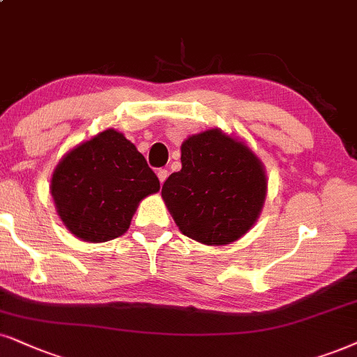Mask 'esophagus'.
<instances>
[{"label": "esophagus", "instance_id": "1", "mask_svg": "<svg viewBox=\"0 0 357 357\" xmlns=\"http://www.w3.org/2000/svg\"><path fill=\"white\" fill-rule=\"evenodd\" d=\"M156 174H158V179H160V183L163 184L166 181V178H168V169L160 168V169L156 171Z\"/></svg>", "mask_w": 357, "mask_h": 357}]
</instances>
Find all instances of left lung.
Instances as JSON below:
<instances>
[{
    "instance_id": "1",
    "label": "left lung",
    "mask_w": 357,
    "mask_h": 357,
    "mask_svg": "<svg viewBox=\"0 0 357 357\" xmlns=\"http://www.w3.org/2000/svg\"><path fill=\"white\" fill-rule=\"evenodd\" d=\"M181 165L161 189L179 231L206 245H225L247 234L267 196V176L255 153L212 128L184 139Z\"/></svg>"
}]
</instances>
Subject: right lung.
<instances>
[{"instance_id": "obj_1", "label": "right lung", "mask_w": 357, "mask_h": 357, "mask_svg": "<svg viewBox=\"0 0 357 357\" xmlns=\"http://www.w3.org/2000/svg\"><path fill=\"white\" fill-rule=\"evenodd\" d=\"M160 179L123 133L108 128L59 161L51 194L59 218L85 242H107L128 231L139 201Z\"/></svg>"}]
</instances>
